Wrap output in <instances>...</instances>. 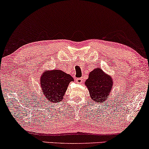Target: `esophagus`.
<instances>
[{"label":"esophagus","instance_id":"obj_1","mask_svg":"<svg viewBox=\"0 0 149 149\" xmlns=\"http://www.w3.org/2000/svg\"><path fill=\"white\" fill-rule=\"evenodd\" d=\"M76 82L77 83H79V84H81V83H82L83 82V80L82 78H77L76 79Z\"/></svg>","mask_w":149,"mask_h":149}]
</instances>
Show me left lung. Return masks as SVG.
I'll use <instances>...</instances> for the list:
<instances>
[{
    "label": "left lung",
    "mask_w": 149,
    "mask_h": 149,
    "mask_svg": "<svg viewBox=\"0 0 149 149\" xmlns=\"http://www.w3.org/2000/svg\"><path fill=\"white\" fill-rule=\"evenodd\" d=\"M113 84L111 77L105 74L100 68L91 71L89 74V78L85 81L91 99L97 102H103L108 98Z\"/></svg>",
    "instance_id": "obj_1"
}]
</instances>
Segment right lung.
I'll return each instance as SVG.
<instances>
[{"label":"right lung","mask_w":149,"mask_h":149,"mask_svg":"<svg viewBox=\"0 0 149 149\" xmlns=\"http://www.w3.org/2000/svg\"><path fill=\"white\" fill-rule=\"evenodd\" d=\"M73 80L70 74L61 70L45 72L40 77V85L45 98L52 102H60L64 96L69 83Z\"/></svg>","instance_id":"obj_1"}]
</instances>
